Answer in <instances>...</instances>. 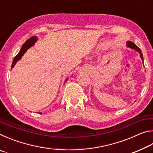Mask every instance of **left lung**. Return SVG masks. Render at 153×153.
<instances>
[{"label": "left lung", "instance_id": "obj_1", "mask_svg": "<svg viewBox=\"0 0 153 153\" xmlns=\"http://www.w3.org/2000/svg\"><path fill=\"white\" fill-rule=\"evenodd\" d=\"M127 45V46H128V47L131 48H132V49H134V50H135L136 51L138 52L139 54H140V58H141V59L142 60V63H144L143 55H142V51H141L140 49V48H138V46H137L134 42H130V41H128V42H127V45Z\"/></svg>", "mask_w": 153, "mask_h": 153}]
</instances>
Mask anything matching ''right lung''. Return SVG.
<instances>
[{
	"mask_svg": "<svg viewBox=\"0 0 153 153\" xmlns=\"http://www.w3.org/2000/svg\"><path fill=\"white\" fill-rule=\"evenodd\" d=\"M37 37L36 36H32V37H31L29 40H27L26 42H25L24 45L21 48L20 51L19 52V53L17 54V55L15 56V58L13 59V63H12V65H11V68H13L15 65V64H16L17 62L20 60L21 59H22V56L24 55L25 52H26L28 49H29L31 46H32L33 45H34V43L37 41ZM67 79L65 80V82L67 81Z\"/></svg>",
	"mask_w": 153,
	"mask_h": 153,
	"instance_id": "add662e5",
	"label": "right lung"
}]
</instances>
